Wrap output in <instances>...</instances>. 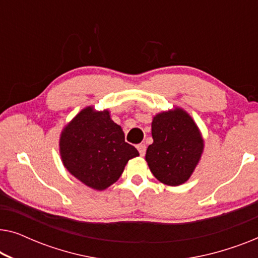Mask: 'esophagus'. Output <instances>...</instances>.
Instances as JSON below:
<instances>
[{"label": "esophagus", "mask_w": 258, "mask_h": 258, "mask_svg": "<svg viewBox=\"0 0 258 258\" xmlns=\"http://www.w3.org/2000/svg\"><path fill=\"white\" fill-rule=\"evenodd\" d=\"M137 150H139L141 156H144V155H146V150H147L146 144H139V146H137Z\"/></svg>", "instance_id": "esophagus-1"}]
</instances>
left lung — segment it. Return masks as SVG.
I'll list each match as a JSON object with an SVG mask.
<instances>
[{"instance_id": "8db88e82", "label": "left lung", "mask_w": 258, "mask_h": 258, "mask_svg": "<svg viewBox=\"0 0 258 258\" xmlns=\"http://www.w3.org/2000/svg\"><path fill=\"white\" fill-rule=\"evenodd\" d=\"M151 135L154 142L148 147L146 161L153 175L165 185L185 183L204 150V139L194 118L175 105L154 116Z\"/></svg>"}]
</instances>
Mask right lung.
Returning <instances> with one entry per match:
<instances>
[{
  "instance_id": "add662e5",
  "label": "right lung",
  "mask_w": 258,
  "mask_h": 258,
  "mask_svg": "<svg viewBox=\"0 0 258 258\" xmlns=\"http://www.w3.org/2000/svg\"><path fill=\"white\" fill-rule=\"evenodd\" d=\"M58 150L64 168L89 188L103 191L119 178L126 163L140 156L124 141L121 125L108 109L83 108L63 126Z\"/></svg>"
}]
</instances>
